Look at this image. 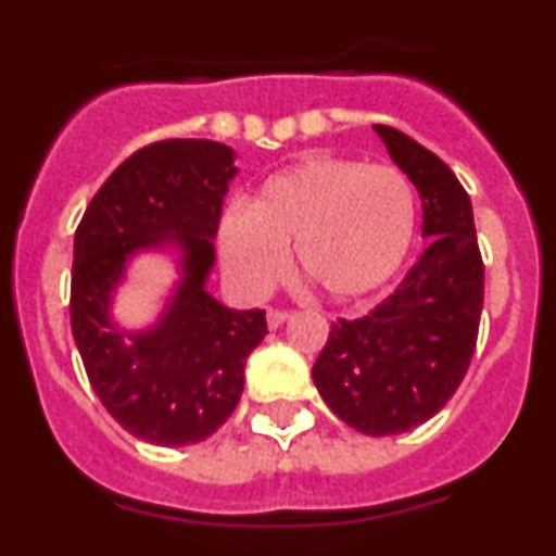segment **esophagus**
I'll return each instance as SVG.
<instances>
[{
	"label": "esophagus",
	"instance_id": "esophagus-1",
	"mask_svg": "<svg viewBox=\"0 0 556 556\" xmlns=\"http://www.w3.org/2000/svg\"><path fill=\"white\" fill-rule=\"evenodd\" d=\"M290 317V312H282V309H268V314H266V323H268V328H279V325L285 323V319Z\"/></svg>",
	"mask_w": 556,
	"mask_h": 556
}]
</instances>
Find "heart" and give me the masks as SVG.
<instances>
[{"instance_id": "1", "label": "heart", "mask_w": 556, "mask_h": 556, "mask_svg": "<svg viewBox=\"0 0 556 556\" xmlns=\"http://www.w3.org/2000/svg\"><path fill=\"white\" fill-rule=\"evenodd\" d=\"M417 233L414 188L392 166L314 155L271 174L247 212L220 223V255L252 293L271 288L295 247L301 279L333 301L377 293Z\"/></svg>"}]
</instances>
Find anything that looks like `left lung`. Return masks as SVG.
<instances>
[{
  "mask_svg": "<svg viewBox=\"0 0 556 556\" xmlns=\"http://www.w3.org/2000/svg\"><path fill=\"white\" fill-rule=\"evenodd\" d=\"M374 128L419 190L430 244L382 304L330 325L312 379L341 422L395 435L428 422L463 382L479 336L484 263L470 199L450 166L397 128Z\"/></svg>",
  "mask_w": 556,
  "mask_h": 556,
  "instance_id": "left-lung-1",
  "label": "left lung"
}]
</instances>
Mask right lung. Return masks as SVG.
I'll return each mask as SVG.
<instances>
[{"label":"right lung","mask_w":556,"mask_h":556,"mask_svg":"<svg viewBox=\"0 0 556 556\" xmlns=\"http://www.w3.org/2000/svg\"><path fill=\"white\" fill-rule=\"evenodd\" d=\"M233 150L164 139L123 161L75 231L70 317L88 382L121 428L148 444L210 439L233 414L244 363L268 333L266 312H237L206 293ZM174 243L178 290L153 329L126 334L109 317L111 290L134 251Z\"/></svg>","instance_id":"obj_1"}]
</instances>
